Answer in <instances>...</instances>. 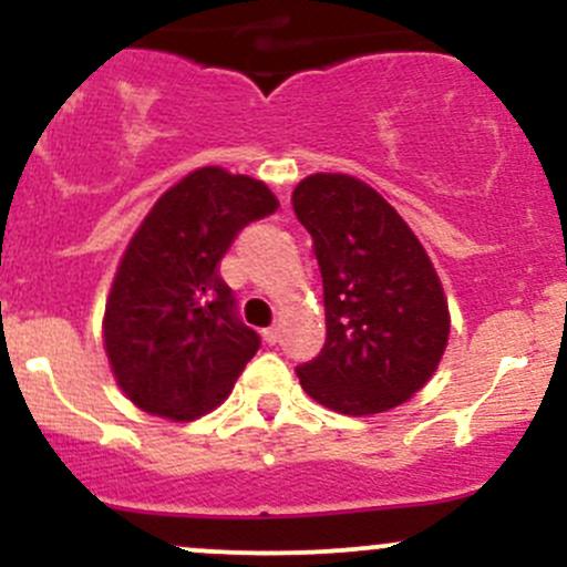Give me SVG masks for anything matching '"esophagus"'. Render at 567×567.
I'll list each match as a JSON object with an SVG mask.
<instances>
[{
  "mask_svg": "<svg viewBox=\"0 0 567 567\" xmlns=\"http://www.w3.org/2000/svg\"><path fill=\"white\" fill-rule=\"evenodd\" d=\"M279 337H282V331H279V326H268V329L262 331V340H266L268 346H277Z\"/></svg>",
  "mask_w": 567,
  "mask_h": 567,
  "instance_id": "esophagus-1",
  "label": "esophagus"
}]
</instances>
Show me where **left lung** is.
<instances>
[{
    "instance_id": "obj_1",
    "label": "left lung",
    "mask_w": 567,
    "mask_h": 567,
    "mask_svg": "<svg viewBox=\"0 0 567 567\" xmlns=\"http://www.w3.org/2000/svg\"><path fill=\"white\" fill-rule=\"evenodd\" d=\"M293 210L323 277L326 342L299 381L340 414L394 409L439 368L450 312L431 257L398 210L351 175H310Z\"/></svg>"
}]
</instances>
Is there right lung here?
<instances>
[{
  "mask_svg": "<svg viewBox=\"0 0 567 567\" xmlns=\"http://www.w3.org/2000/svg\"><path fill=\"white\" fill-rule=\"evenodd\" d=\"M277 208L262 181L203 167L145 216L104 318L114 379L142 411L197 420L230 394L260 334L238 316L219 262L244 227Z\"/></svg>",
  "mask_w": 567,
  "mask_h": 567,
  "instance_id": "add662e5",
  "label": "right lung"
}]
</instances>
